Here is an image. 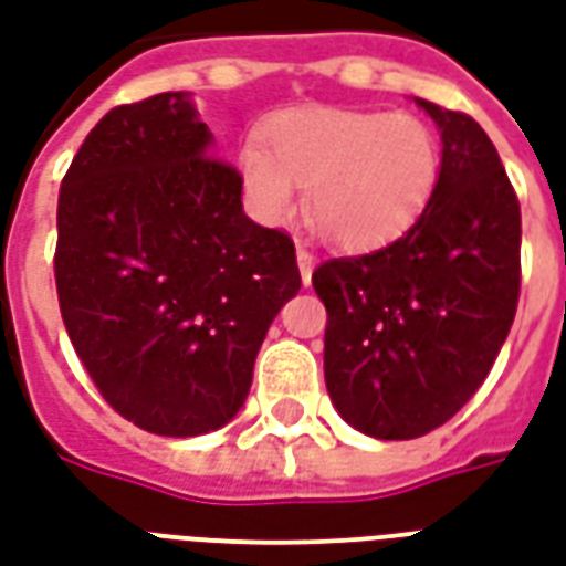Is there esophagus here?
I'll return each mask as SVG.
<instances>
[{
	"instance_id": "obj_1",
	"label": "esophagus",
	"mask_w": 566,
	"mask_h": 566,
	"mask_svg": "<svg viewBox=\"0 0 566 566\" xmlns=\"http://www.w3.org/2000/svg\"><path fill=\"white\" fill-rule=\"evenodd\" d=\"M296 263H300V275H303V284L312 282V270H315V258L312 251H305L303 245L296 249Z\"/></svg>"
}]
</instances>
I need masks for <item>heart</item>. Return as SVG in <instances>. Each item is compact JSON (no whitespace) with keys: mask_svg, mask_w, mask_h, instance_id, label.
I'll list each match as a JSON object with an SVG mask.
<instances>
[{"mask_svg":"<svg viewBox=\"0 0 566 566\" xmlns=\"http://www.w3.org/2000/svg\"><path fill=\"white\" fill-rule=\"evenodd\" d=\"M240 174L263 221L287 219L300 188H308V228L336 249L359 251L396 240L420 219L441 177V146L408 113L315 107L282 116L270 144L249 137Z\"/></svg>","mask_w":566,"mask_h":566,"instance_id":"heart-1","label":"heart"}]
</instances>
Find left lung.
<instances>
[{
	"label": "left lung",
	"instance_id": "obj_1",
	"mask_svg": "<svg viewBox=\"0 0 566 566\" xmlns=\"http://www.w3.org/2000/svg\"><path fill=\"white\" fill-rule=\"evenodd\" d=\"M441 132V177L411 230L312 275L326 305V392L357 432L411 441L474 396L518 303L522 212L495 144L417 98Z\"/></svg>",
	"mask_w": 566,
	"mask_h": 566
}]
</instances>
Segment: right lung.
<instances>
[{"instance_id": "add662e5", "label": "right lung", "mask_w": 566, "mask_h": 566, "mask_svg": "<svg viewBox=\"0 0 566 566\" xmlns=\"http://www.w3.org/2000/svg\"><path fill=\"white\" fill-rule=\"evenodd\" d=\"M56 294L77 357L116 413L195 438L240 413L254 359L300 291L287 233L242 212L188 92L113 107L60 188Z\"/></svg>"}]
</instances>
